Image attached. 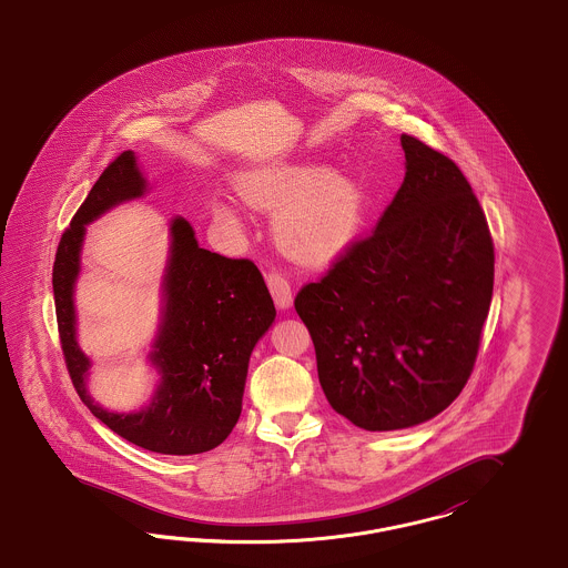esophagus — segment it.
Segmentation results:
<instances>
[{
  "label": "esophagus",
  "mask_w": 568,
  "mask_h": 568,
  "mask_svg": "<svg viewBox=\"0 0 568 568\" xmlns=\"http://www.w3.org/2000/svg\"><path fill=\"white\" fill-rule=\"evenodd\" d=\"M268 290H271L272 297H274V304L281 311L292 308V304H294L292 285H290V281L283 274H278V272H271L268 274Z\"/></svg>",
  "instance_id": "1"
}]
</instances>
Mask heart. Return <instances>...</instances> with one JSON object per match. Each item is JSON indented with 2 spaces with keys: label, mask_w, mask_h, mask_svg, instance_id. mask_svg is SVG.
Returning a JSON list of instances; mask_svg holds the SVG:
<instances>
[{
  "label": "heart",
  "mask_w": 568,
  "mask_h": 568,
  "mask_svg": "<svg viewBox=\"0 0 568 568\" xmlns=\"http://www.w3.org/2000/svg\"><path fill=\"white\" fill-rule=\"evenodd\" d=\"M244 202L274 213V239L294 260L320 264L343 253L366 219V193L347 170L324 163H260L236 179ZM211 213L225 227H241L239 206L213 200Z\"/></svg>",
  "instance_id": "heart-1"
}]
</instances>
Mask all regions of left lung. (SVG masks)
<instances>
[{"label": "left lung", "instance_id": "8db88e82", "mask_svg": "<svg viewBox=\"0 0 568 568\" xmlns=\"http://www.w3.org/2000/svg\"><path fill=\"white\" fill-rule=\"evenodd\" d=\"M405 181L366 241L296 296L327 403L371 433L424 424L473 373L494 290L486 215L456 163L400 135Z\"/></svg>", "mask_w": 568, "mask_h": 568}]
</instances>
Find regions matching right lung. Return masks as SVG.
Instances as JSON below:
<instances>
[{"mask_svg": "<svg viewBox=\"0 0 568 568\" xmlns=\"http://www.w3.org/2000/svg\"><path fill=\"white\" fill-rule=\"evenodd\" d=\"M149 191L134 151L102 172L63 232L53 266L54 311L72 383L89 410L142 449L193 456L215 449L243 410L248 357L276 317L262 272L248 260L202 248L185 216H172L160 285V320L146 353L158 375L149 405L116 413L89 394L91 357L79 345L77 283L87 225Z\"/></svg>", "mask_w": 568, "mask_h": 568, "instance_id": "add662e5", "label": "right lung"}]
</instances>
